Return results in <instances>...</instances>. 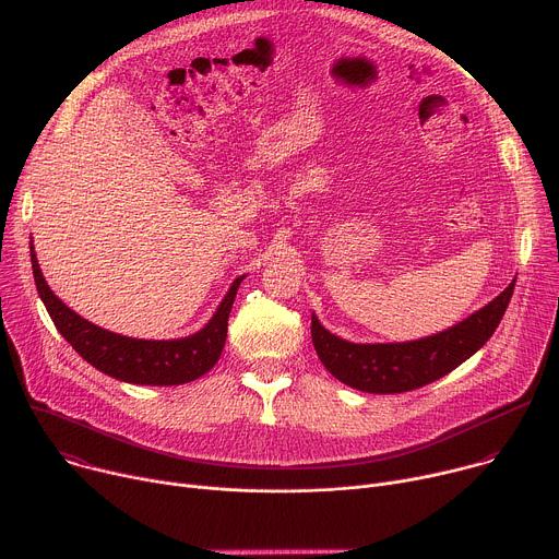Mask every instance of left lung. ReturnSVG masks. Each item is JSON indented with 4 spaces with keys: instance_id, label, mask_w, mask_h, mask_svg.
<instances>
[{
    "instance_id": "1",
    "label": "left lung",
    "mask_w": 559,
    "mask_h": 559,
    "mask_svg": "<svg viewBox=\"0 0 559 559\" xmlns=\"http://www.w3.org/2000/svg\"><path fill=\"white\" fill-rule=\"evenodd\" d=\"M513 287L515 283L455 328L423 341L356 345L330 334L311 316V343L328 371L354 389L369 393L412 391L447 376L493 336Z\"/></svg>"
}]
</instances>
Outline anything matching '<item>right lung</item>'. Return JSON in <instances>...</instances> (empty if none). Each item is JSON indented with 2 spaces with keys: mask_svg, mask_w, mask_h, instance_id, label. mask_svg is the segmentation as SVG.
Returning a JSON list of instances; mask_svg holds the SVG:
<instances>
[{
  "mask_svg": "<svg viewBox=\"0 0 559 559\" xmlns=\"http://www.w3.org/2000/svg\"><path fill=\"white\" fill-rule=\"evenodd\" d=\"M31 263L37 292L52 318L59 334L72 345V349L88 360L95 369L132 384H183L201 378L210 371L225 345L227 318L236 289L243 278H236L218 305L212 321L194 336L181 341H139L102 330L86 318L66 307L48 287L35 250L31 246Z\"/></svg>",
  "mask_w": 559,
  "mask_h": 559,
  "instance_id": "right-lung-1",
  "label": "right lung"
}]
</instances>
